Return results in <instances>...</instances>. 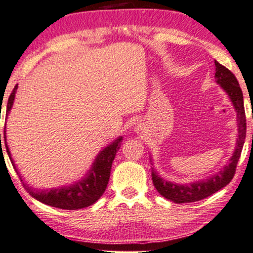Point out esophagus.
Returning a JSON list of instances; mask_svg holds the SVG:
<instances>
[{"instance_id":"1","label":"esophagus","mask_w":253,"mask_h":253,"mask_svg":"<svg viewBox=\"0 0 253 253\" xmlns=\"http://www.w3.org/2000/svg\"><path fill=\"white\" fill-rule=\"evenodd\" d=\"M134 129H136V132L138 134H142L144 132V126L142 123H137V126H134Z\"/></svg>"}]
</instances>
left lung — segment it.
<instances>
[{"instance_id": "1", "label": "left lung", "mask_w": 253, "mask_h": 253, "mask_svg": "<svg viewBox=\"0 0 253 253\" xmlns=\"http://www.w3.org/2000/svg\"><path fill=\"white\" fill-rule=\"evenodd\" d=\"M215 81L227 93L229 100L231 101L232 106L237 113L238 136L237 140H236L234 153L224 167L219 169L218 172H216L215 174L189 183H175L169 181L157 173L155 167H151L152 169V174L151 175H152L153 185H155L159 194L169 201L175 203L200 201V200L208 198L219 189H222L234 178L236 166H237L238 159L241 157L245 136H247V120H245L243 93L235 75L217 61H215ZM150 162L152 164V158H150Z\"/></svg>"}]
</instances>
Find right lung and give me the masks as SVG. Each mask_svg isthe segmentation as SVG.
<instances>
[{"mask_svg": "<svg viewBox=\"0 0 253 253\" xmlns=\"http://www.w3.org/2000/svg\"><path fill=\"white\" fill-rule=\"evenodd\" d=\"M18 84H16L14 90L10 94L8 100V106H6V114L5 120H8V115L10 114V110L14 106L15 95L17 91ZM1 140V134H0ZM123 140V137H117L114 142H111L109 145H107L102 149L95 157L90 169L84 174V178H81L78 181L68 186H60L57 188L50 189H38L34 188L28 182L24 181L21 173L18 172V169L16 167V164L12 159L10 150H9L8 144H6V133L4 131V143L6 153H8L10 162L14 166V169L23 182V186L25 187L26 191L29 192L32 198L38 200L39 202L45 203V205L54 207V208L67 209V211H77V209H83L86 207L94 205L98 199L102 196L106 191L108 181L110 178L111 165L116 156V152L120 150L121 142Z\"/></svg>", "mask_w": 253, "mask_h": 253, "instance_id": "right-lung-1", "label": "right lung"}]
</instances>
